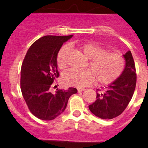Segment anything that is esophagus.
<instances>
[{"label":"esophagus","instance_id":"1","mask_svg":"<svg viewBox=\"0 0 148 148\" xmlns=\"http://www.w3.org/2000/svg\"><path fill=\"white\" fill-rule=\"evenodd\" d=\"M85 90L84 88H78V92H83L84 90Z\"/></svg>","mask_w":148,"mask_h":148}]
</instances>
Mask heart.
I'll return each instance as SVG.
<instances>
[{
    "label": "heart",
    "instance_id": "b5f03b06",
    "mask_svg": "<svg viewBox=\"0 0 148 148\" xmlns=\"http://www.w3.org/2000/svg\"><path fill=\"white\" fill-rule=\"evenodd\" d=\"M81 54L90 60L84 71L70 70L63 74V82L72 87H84L96 79L100 84H109L119 78L125 67V61L121 53L107 51V49L96 43H84L78 47ZM67 47H63L57 55V64L60 69H65Z\"/></svg>",
    "mask_w": 148,
    "mask_h": 148
}]
</instances>
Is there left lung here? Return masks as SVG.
Masks as SVG:
<instances>
[{
  "label": "left lung",
  "instance_id": "8db88e82",
  "mask_svg": "<svg viewBox=\"0 0 148 148\" xmlns=\"http://www.w3.org/2000/svg\"><path fill=\"white\" fill-rule=\"evenodd\" d=\"M125 67L122 74L111 83L105 90H97L96 100L89 105L95 116L103 119L117 117L126 109L133 97L136 84V73L133 56L130 51L123 55Z\"/></svg>",
  "mask_w": 148,
  "mask_h": 148
}]
</instances>
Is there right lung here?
Returning a JSON list of instances; mask_svg holds the SVG:
<instances>
[{
	"label": "right lung",
	"instance_id": "1",
	"mask_svg": "<svg viewBox=\"0 0 148 148\" xmlns=\"http://www.w3.org/2000/svg\"><path fill=\"white\" fill-rule=\"evenodd\" d=\"M73 37L46 35L35 40L27 51L21 70V90L30 112L39 119L49 121L61 115L76 88L49 91L59 76L57 55L61 46Z\"/></svg>",
	"mask_w": 148,
	"mask_h": 148
}]
</instances>
